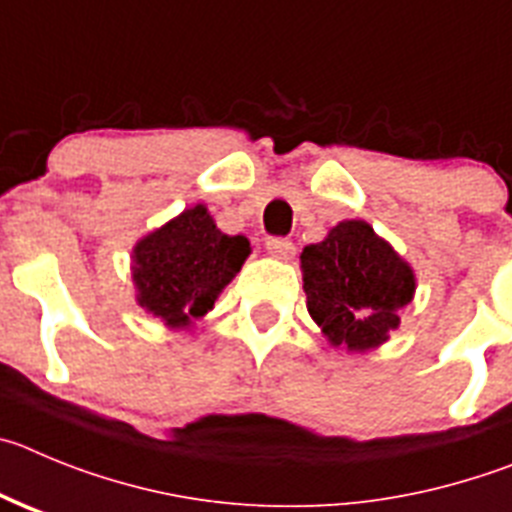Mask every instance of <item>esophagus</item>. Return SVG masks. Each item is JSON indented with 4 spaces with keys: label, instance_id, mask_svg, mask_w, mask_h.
Returning <instances> with one entry per match:
<instances>
[{
    "label": "esophagus",
    "instance_id": "esophagus-1",
    "mask_svg": "<svg viewBox=\"0 0 512 512\" xmlns=\"http://www.w3.org/2000/svg\"><path fill=\"white\" fill-rule=\"evenodd\" d=\"M265 247L273 252L275 257H283V260H288V257L296 255V245H293L288 237H267Z\"/></svg>",
    "mask_w": 512,
    "mask_h": 512
}]
</instances>
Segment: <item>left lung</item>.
Returning <instances> with one entry per match:
<instances>
[{"mask_svg":"<svg viewBox=\"0 0 512 512\" xmlns=\"http://www.w3.org/2000/svg\"><path fill=\"white\" fill-rule=\"evenodd\" d=\"M308 313L331 344L354 352L377 347L398 329V311L411 303L413 270L370 224L342 222L301 255Z\"/></svg>","mask_w":512,"mask_h":512,"instance_id":"obj_1","label":"left lung"}]
</instances>
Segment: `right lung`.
Masks as SVG:
<instances>
[{
    "label": "right lung",
    "instance_id": "1",
    "mask_svg": "<svg viewBox=\"0 0 512 512\" xmlns=\"http://www.w3.org/2000/svg\"><path fill=\"white\" fill-rule=\"evenodd\" d=\"M250 255L245 237L219 232L204 206L147 234L135 247L137 301L168 326L201 319Z\"/></svg>",
    "mask_w": 512,
    "mask_h": 512
}]
</instances>
